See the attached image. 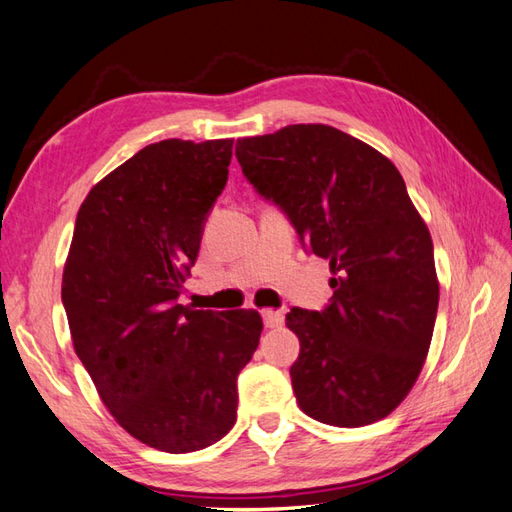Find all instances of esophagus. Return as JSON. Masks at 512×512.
Here are the masks:
<instances>
[{
  "instance_id": "34e87169",
  "label": "esophagus",
  "mask_w": 512,
  "mask_h": 512,
  "mask_svg": "<svg viewBox=\"0 0 512 512\" xmlns=\"http://www.w3.org/2000/svg\"><path fill=\"white\" fill-rule=\"evenodd\" d=\"M262 319L266 328H279V325L284 323V314L277 310H262Z\"/></svg>"
}]
</instances>
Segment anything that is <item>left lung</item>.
Masks as SVG:
<instances>
[{
  "instance_id": "obj_1",
  "label": "left lung",
  "mask_w": 512,
  "mask_h": 512,
  "mask_svg": "<svg viewBox=\"0 0 512 512\" xmlns=\"http://www.w3.org/2000/svg\"><path fill=\"white\" fill-rule=\"evenodd\" d=\"M235 156L336 275L321 312L286 314L301 343L290 367L301 411L334 427L389 416L424 365L440 299L429 228L405 180L374 147L330 125L239 138Z\"/></svg>"
}]
</instances>
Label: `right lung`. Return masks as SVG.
<instances>
[{
  "label": "right lung",
  "instance_id": "right-lung-1",
  "mask_svg": "<svg viewBox=\"0 0 512 512\" xmlns=\"http://www.w3.org/2000/svg\"><path fill=\"white\" fill-rule=\"evenodd\" d=\"M233 140L147 145L83 200L61 301L74 352L116 422L147 447H211L237 418V374L264 330L255 310L178 303Z\"/></svg>",
  "mask_w": 512,
  "mask_h": 512
}]
</instances>
